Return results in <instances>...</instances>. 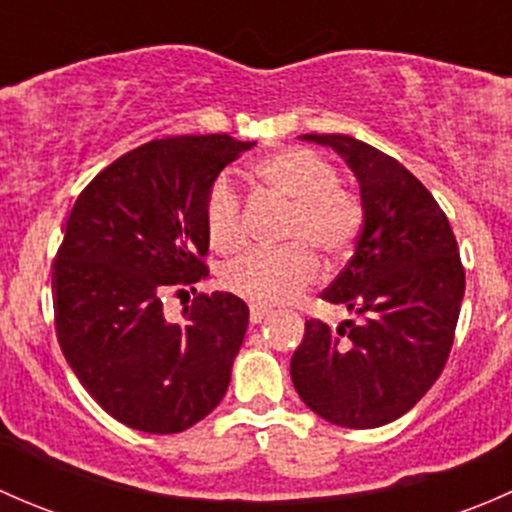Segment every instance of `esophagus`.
Here are the masks:
<instances>
[{
  "label": "esophagus",
  "mask_w": 512,
  "mask_h": 512,
  "mask_svg": "<svg viewBox=\"0 0 512 512\" xmlns=\"http://www.w3.org/2000/svg\"><path fill=\"white\" fill-rule=\"evenodd\" d=\"M267 314H270V309L260 307V304H250V322L252 324H260L262 319H267Z\"/></svg>",
  "instance_id": "obj_1"
}]
</instances>
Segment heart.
<instances>
[{
    "mask_svg": "<svg viewBox=\"0 0 512 512\" xmlns=\"http://www.w3.org/2000/svg\"><path fill=\"white\" fill-rule=\"evenodd\" d=\"M262 188L292 203L277 250H252L223 270V285L260 307L289 302L317 282L319 260H347L364 227L359 195L339 185V170L309 148H282L255 165ZM205 235L213 250L232 255L245 245V203L227 175H218L203 203Z\"/></svg>",
    "mask_w": 512,
    "mask_h": 512,
    "instance_id": "obj_1",
    "label": "heart"
}]
</instances>
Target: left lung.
Listing matches in <instances>:
<instances>
[{
  "mask_svg": "<svg viewBox=\"0 0 512 512\" xmlns=\"http://www.w3.org/2000/svg\"><path fill=\"white\" fill-rule=\"evenodd\" d=\"M354 170L364 227L322 299L359 319L304 324L289 364L299 399L329 423L376 428L414 409L456 337L466 270L446 213L396 158L342 133H307Z\"/></svg>",
  "mask_w": 512,
  "mask_h": 512,
  "instance_id": "1",
  "label": "left lung"
}]
</instances>
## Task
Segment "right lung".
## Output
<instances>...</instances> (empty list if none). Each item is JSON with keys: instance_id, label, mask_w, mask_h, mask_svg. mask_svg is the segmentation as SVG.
Here are the masks:
<instances>
[{"instance_id": "right-lung-1", "label": "right lung", "mask_w": 512, "mask_h": 512, "mask_svg": "<svg viewBox=\"0 0 512 512\" xmlns=\"http://www.w3.org/2000/svg\"><path fill=\"white\" fill-rule=\"evenodd\" d=\"M252 146L227 133L148 141L103 168L66 220L51 267L56 339L96 404L136 431H185L230 384L247 304L200 292L175 324L163 294L205 280V195Z\"/></svg>"}]
</instances>
